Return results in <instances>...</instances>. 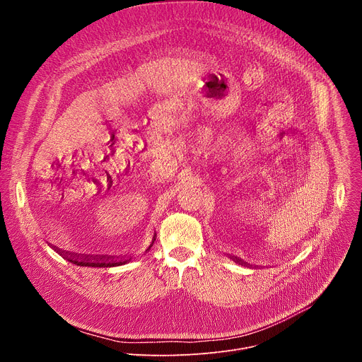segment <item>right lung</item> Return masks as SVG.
I'll return each instance as SVG.
<instances>
[{
    "label": "right lung",
    "instance_id": "add662e5",
    "mask_svg": "<svg viewBox=\"0 0 362 362\" xmlns=\"http://www.w3.org/2000/svg\"><path fill=\"white\" fill-rule=\"evenodd\" d=\"M153 245V243H151ZM150 245V246H151ZM150 246H148V249H150ZM147 249V250H148ZM60 253H63V250L60 252ZM66 257H69L67 255H66ZM94 257V261H91L90 257H87V256H84V257H74V256H70L69 257V261L70 262H73V264H76V265H80V267H94V268H107V267H117V265H123V264H126L127 261H120V262H116V261H109V256H107V259H106V256H101V257H97V256H93ZM132 259V257H130Z\"/></svg>",
    "mask_w": 362,
    "mask_h": 362
}]
</instances>
